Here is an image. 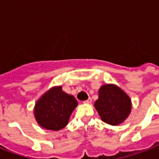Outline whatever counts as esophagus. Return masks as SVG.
Masks as SVG:
<instances>
[{"mask_svg":"<svg viewBox=\"0 0 159 159\" xmlns=\"http://www.w3.org/2000/svg\"><path fill=\"white\" fill-rule=\"evenodd\" d=\"M84 103H92V98H88L87 100L84 101Z\"/></svg>","mask_w":159,"mask_h":159,"instance_id":"esophagus-1","label":"esophagus"}]
</instances>
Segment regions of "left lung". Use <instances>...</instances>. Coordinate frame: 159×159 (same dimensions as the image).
Wrapping results in <instances>:
<instances>
[{"mask_svg":"<svg viewBox=\"0 0 159 159\" xmlns=\"http://www.w3.org/2000/svg\"><path fill=\"white\" fill-rule=\"evenodd\" d=\"M94 106L102 120L107 124L117 125L127 118L131 109L128 95L113 84L102 86L98 91V99Z\"/></svg>","mask_w":159,"mask_h":159,"instance_id":"8db88e82","label":"left lung"}]
</instances>
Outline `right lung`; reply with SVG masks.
Returning <instances> with one entry per match:
<instances>
[{
    "label": "right lung",
    "instance_id": "obj_1",
    "mask_svg": "<svg viewBox=\"0 0 159 159\" xmlns=\"http://www.w3.org/2000/svg\"><path fill=\"white\" fill-rule=\"evenodd\" d=\"M77 105L72 95L62 91L61 87L45 93L35 104L34 116L41 126L47 130H59L68 123L70 114Z\"/></svg>",
    "mask_w": 159,
    "mask_h": 159
}]
</instances>
